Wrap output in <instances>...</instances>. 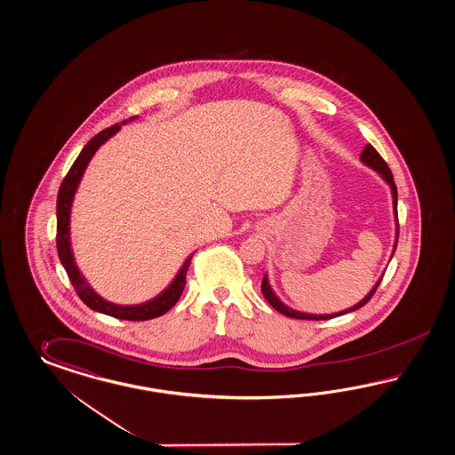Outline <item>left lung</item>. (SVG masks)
<instances>
[{"label": "left lung", "mask_w": 455, "mask_h": 455, "mask_svg": "<svg viewBox=\"0 0 455 455\" xmlns=\"http://www.w3.org/2000/svg\"><path fill=\"white\" fill-rule=\"evenodd\" d=\"M361 161L364 163V164H368L370 168H373L375 172H379L381 174V178L390 185V188H392L393 195V208H395V217H396V223H398V213H396V202H398V193H396V185H395V181H393V174L390 172V168H388V164H387V161L383 159V157L379 156V153L376 151L375 148L371 146V144H368L364 149H363V153H361ZM396 242H398V232H396ZM396 242H395V249H396ZM381 279H383V275H381ZM381 279L376 283L375 287L370 291V294L366 296V298L363 299L361 302H358L356 306H353V307H349V309H346L343 313H336V314H326V315H317V314H306V313H298V311H294V309H291V307H287V306H283V302L277 299V296L272 292V289H270V285L267 283V277L264 275V279H262V294H264V298L267 299V302L275 309V311H279V313L283 314V315H287V317H294V319H313V321H323V319H332V317H338V315H343L346 313H351V311H356V309H360L363 307L370 299L373 298V294L376 292V289H378V285L381 283Z\"/></svg>", "instance_id": "left-lung-1"}]
</instances>
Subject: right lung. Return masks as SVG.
I'll return each mask as SVG.
<instances>
[{"mask_svg":"<svg viewBox=\"0 0 455 455\" xmlns=\"http://www.w3.org/2000/svg\"><path fill=\"white\" fill-rule=\"evenodd\" d=\"M119 129H121L119 124L110 125L108 129L100 131L99 134H95L94 138L85 144V148L82 149V153L76 159V163L72 164V168L65 174L60 189H59V195H57V251H59V259L62 262L70 283L74 285L80 300L85 306H89L91 309H94L97 313L108 314V315L117 317V319H124V321H148V319H155V317L168 313L172 306L178 302V299L181 298L185 283H187V272H188L191 257L183 264L180 274L176 275V279L172 281V285L163 294H159L157 298L149 300V302L140 304V306H116V304H110L108 300L99 298L95 294L94 289L85 283V279L82 277L79 268L74 262V255L70 251L68 219H70V206H72V200H74L80 178L85 172L91 157L94 156L95 151L99 149V146L102 142L108 141L110 136H114Z\"/></svg>","mask_w":455,"mask_h":455,"instance_id":"right-lung-1","label":"right lung"}]
</instances>
